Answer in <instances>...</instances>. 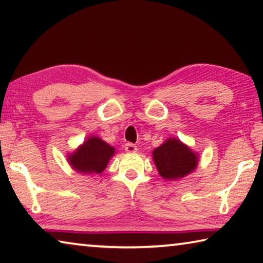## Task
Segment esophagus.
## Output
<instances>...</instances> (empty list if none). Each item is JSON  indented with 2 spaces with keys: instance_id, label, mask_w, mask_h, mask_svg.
<instances>
[{
  "instance_id": "obj_1",
  "label": "esophagus",
  "mask_w": 263,
  "mask_h": 263,
  "mask_svg": "<svg viewBox=\"0 0 263 263\" xmlns=\"http://www.w3.org/2000/svg\"><path fill=\"white\" fill-rule=\"evenodd\" d=\"M137 146L131 144V142H128V144L125 145V151L127 153H136L137 152Z\"/></svg>"
}]
</instances>
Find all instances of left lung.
Instances as JSON below:
<instances>
[{"label":"left lung","instance_id":"8db88e82","mask_svg":"<svg viewBox=\"0 0 263 263\" xmlns=\"http://www.w3.org/2000/svg\"><path fill=\"white\" fill-rule=\"evenodd\" d=\"M152 158L160 176L167 181L183 179L197 168L199 162L198 153L174 137L154 148Z\"/></svg>","mask_w":263,"mask_h":263}]
</instances>
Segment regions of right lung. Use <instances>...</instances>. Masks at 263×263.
<instances>
[{"label":"right lung","mask_w":263,"mask_h":263,"mask_svg":"<svg viewBox=\"0 0 263 263\" xmlns=\"http://www.w3.org/2000/svg\"><path fill=\"white\" fill-rule=\"evenodd\" d=\"M115 153L116 148L100 137L89 136L77 149L67 154V161L79 174H101Z\"/></svg>","instance_id":"add662e5"}]
</instances>
